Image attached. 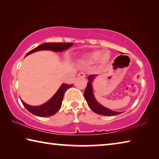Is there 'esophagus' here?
Wrapping results in <instances>:
<instances>
[{"label":"esophagus","instance_id":"1","mask_svg":"<svg viewBox=\"0 0 159 159\" xmlns=\"http://www.w3.org/2000/svg\"><path fill=\"white\" fill-rule=\"evenodd\" d=\"M78 76L81 77V78H85V74L83 72H80V73L78 74Z\"/></svg>","mask_w":159,"mask_h":159}]
</instances>
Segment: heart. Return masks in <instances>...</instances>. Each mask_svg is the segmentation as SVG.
<instances>
[{"label":"heart","mask_w":159,"mask_h":159,"mask_svg":"<svg viewBox=\"0 0 159 159\" xmlns=\"http://www.w3.org/2000/svg\"><path fill=\"white\" fill-rule=\"evenodd\" d=\"M85 60L89 63H93L98 61L99 64H105L109 60L110 54L107 51L96 50L88 53L85 56Z\"/></svg>","instance_id":"b5f03b06"}]
</instances>
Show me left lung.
<instances>
[{
    "instance_id": "1",
    "label": "left lung",
    "mask_w": 159,
    "mask_h": 159,
    "mask_svg": "<svg viewBox=\"0 0 159 159\" xmlns=\"http://www.w3.org/2000/svg\"><path fill=\"white\" fill-rule=\"evenodd\" d=\"M96 76H97L96 74H93V75H90V76L88 78L89 82L88 83L87 87H86L84 92L85 99V100L87 101V103L90 108V109L95 113H96V114L103 115V116H116V115L121 114V112L114 111H112L111 109L106 108V107L101 105V104L96 100L95 95H94V93H93V85H92L93 80Z\"/></svg>"
}]
</instances>
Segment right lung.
<instances>
[{"mask_svg": "<svg viewBox=\"0 0 159 159\" xmlns=\"http://www.w3.org/2000/svg\"><path fill=\"white\" fill-rule=\"evenodd\" d=\"M74 44L71 43H45L39 45L34 49L26 54V56L30 55L31 53L40 50H51L54 52H62L71 47ZM25 56V57H26ZM73 85H67L65 83L61 84L58 90L45 103L39 106H31L26 104L21 99L23 105L28 111L34 115L40 117H48L55 114L60 109L62 103L64 94L68 88H71Z\"/></svg>", "mask_w": 159, "mask_h": 159, "instance_id": "obj_1", "label": "right lung"}]
</instances>
